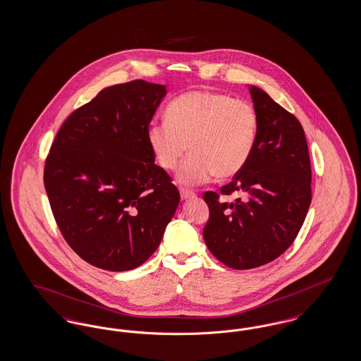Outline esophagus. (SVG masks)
Listing matches in <instances>:
<instances>
[{
	"instance_id": "34e87169",
	"label": "esophagus",
	"mask_w": 361,
	"mask_h": 361,
	"mask_svg": "<svg viewBox=\"0 0 361 361\" xmlns=\"http://www.w3.org/2000/svg\"><path fill=\"white\" fill-rule=\"evenodd\" d=\"M180 195H181V199L183 200H188V199H193L196 196V193L193 190H189V189H181L180 190Z\"/></svg>"
}]
</instances>
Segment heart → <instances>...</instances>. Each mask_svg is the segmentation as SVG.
Returning a JSON list of instances; mask_svg holds the SVG:
<instances>
[{
	"label": "heart",
	"mask_w": 361,
	"mask_h": 361,
	"mask_svg": "<svg viewBox=\"0 0 361 361\" xmlns=\"http://www.w3.org/2000/svg\"><path fill=\"white\" fill-rule=\"evenodd\" d=\"M165 118L149 126L146 137L165 171H173L190 152L176 174L180 185L203 184L215 176L231 178L246 166L256 149V109L228 94L209 90L183 93L168 105Z\"/></svg>",
	"instance_id": "b5f03b06"
}]
</instances>
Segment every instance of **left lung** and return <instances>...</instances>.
<instances>
[{
	"mask_svg": "<svg viewBox=\"0 0 361 361\" xmlns=\"http://www.w3.org/2000/svg\"><path fill=\"white\" fill-rule=\"evenodd\" d=\"M258 116L257 143L246 166L222 195L206 192L209 252L233 269H252L283 255L296 238L311 203V165L299 121L257 86L249 85Z\"/></svg>",
	"mask_w": 361,
	"mask_h": 361,
	"instance_id": "1",
	"label": "left lung"
}]
</instances>
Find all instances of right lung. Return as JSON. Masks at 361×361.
<instances>
[{
	"mask_svg": "<svg viewBox=\"0 0 361 361\" xmlns=\"http://www.w3.org/2000/svg\"><path fill=\"white\" fill-rule=\"evenodd\" d=\"M168 89L143 80L108 86L58 131L44 166L52 214L70 247L112 272L150 257L180 203L146 133Z\"/></svg>",
	"mask_w": 361,
	"mask_h": 361,
	"instance_id": "obj_1",
	"label": "right lung"
}]
</instances>
